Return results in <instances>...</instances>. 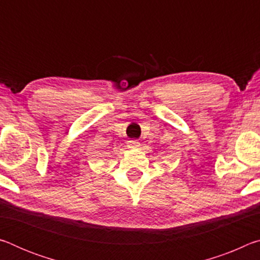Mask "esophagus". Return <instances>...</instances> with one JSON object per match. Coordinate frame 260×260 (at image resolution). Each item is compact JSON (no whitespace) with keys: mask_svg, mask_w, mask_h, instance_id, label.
I'll use <instances>...</instances> for the list:
<instances>
[{"mask_svg":"<svg viewBox=\"0 0 260 260\" xmlns=\"http://www.w3.org/2000/svg\"><path fill=\"white\" fill-rule=\"evenodd\" d=\"M129 146L131 147H133V148H136V147H139V142H136V141H129Z\"/></svg>","mask_w":260,"mask_h":260,"instance_id":"1","label":"esophagus"}]
</instances>
